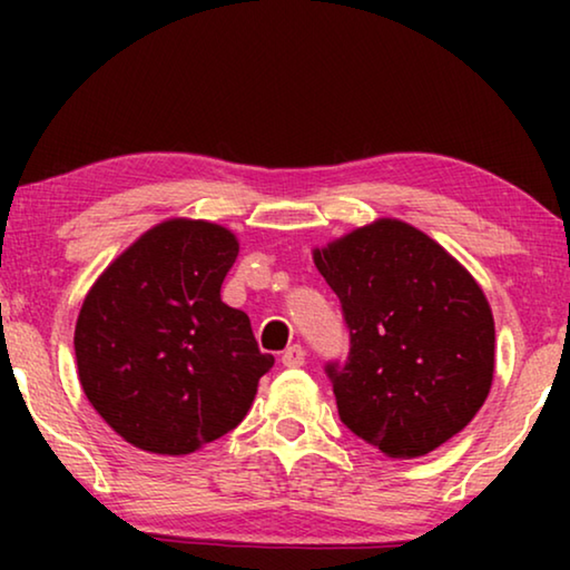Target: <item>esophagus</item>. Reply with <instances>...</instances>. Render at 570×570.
Wrapping results in <instances>:
<instances>
[{"label": "esophagus", "instance_id": "obj_1", "mask_svg": "<svg viewBox=\"0 0 570 570\" xmlns=\"http://www.w3.org/2000/svg\"><path fill=\"white\" fill-rule=\"evenodd\" d=\"M282 362H284V366H304V362H306L304 346L302 344L288 346V350L282 354Z\"/></svg>", "mask_w": 570, "mask_h": 570}]
</instances>
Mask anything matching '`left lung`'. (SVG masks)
Here are the masks:
<instances>
[{
	"mask_svg": "<svg viewBox=\"0 0 570 570\" xmlns=\"http://www.w3.org/2000/svg\"><path fill=\"white\" fill-rule=\"evenodd\" d=\"M312 256L350 326V360L326 366L346 428L394 460L458 435L495 372L493 308L468 268L400 218L372 220Z\"/></svg>",
	"mask_w": 570,
	"mask_h": 570,
	"instance_id": "1",
	"label": "left lung"
}]
</instances>
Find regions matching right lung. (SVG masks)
<instances>
[{"mask_svg":"<svg viewBox=\"0 0 570 570\" xmlns=\"http://www.w3.org/2000/svg\"><path fill=\"white\" fill-rule=\"evenodd\" d=\"M238 256L226 226L160 220L95 278L75 324L85 397L130 442L190 455L246 417L274 366L248 316L220 302Z\"/></svg>","mask_w":570,"mask_h":570,"instance_id":"add662e5","label":"right lung"}]
</instances>
